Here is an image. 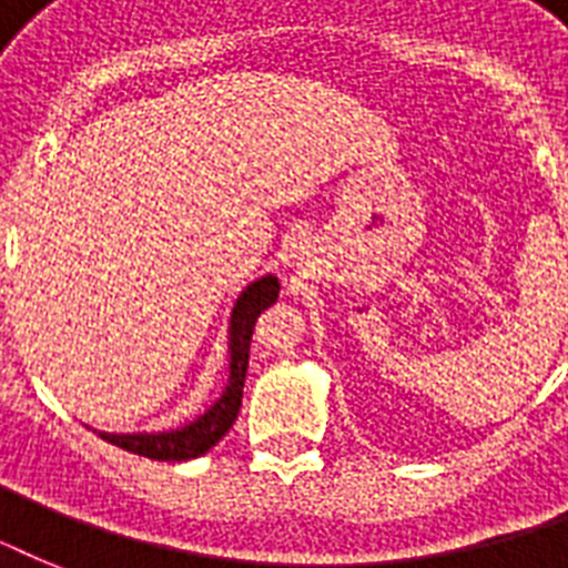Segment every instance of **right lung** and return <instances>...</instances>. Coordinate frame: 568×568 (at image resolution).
I'll list each match as a JSON object with an SVG mask.
<instances>
[{
    "label": "right lung",
    "instance_id": "1",
    "mask_svg": "<svg viewBox=\"0 0 568 568\" xmlns=\"http://www.w3.org/2000/svg\"><path fill=\"white\" fill-rule=\"evenodd\" d=\"M280 297V280L274 274H265L256 283H250L239 294V301L232 306L230 318V383L223 388V395L214 400L203 415H196L194 422L176 430L162 433H105L100 436L118 448L138 454V457L150 459H194L203 457L205 450L217 445V442L230 433L232 422L239 418L241 409V392H244V377H247L250 365V338L253 327L262 312L276 303Z\"/></svg>",
    "mask_w": 568,
    "mask_h": 568
}]
</instances>
